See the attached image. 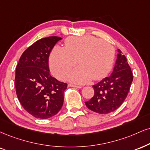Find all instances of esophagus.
I'll list each match as a JSON object with an SVG mask.
<instances>
[{"mask_svg": "<svg viewBox=\"0 0 150 150\" xmlns=\"http://www.w3.org/2000/svg\"><path fill=\"white\" fill-rule=\"evenodd\" d=\"M69 87H74V88H82V86H76V85H73V84H69Z\"/></svg>", "mask_w": 150, "mask_h": 150, "instance_id": "1", "label": "esophagus"}]
</instances>
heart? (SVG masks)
<instances>
[{"label":"heart","instance_id":"b5f03b06","mask_svg":"<svg viewBox=\"0 0 150 150\" xmlns=\"http://www.w3.org/2000/svg\"><path fill=\"white\" fill-rule=\"evenodd\" d=\"M115 59L112 46L105 40L92 35L71 37L64 42V48L55 47L50 55V67L53 74L63 79L67 72L76 64L66 79L75 83L83 84L99 80L108 74Z\"/></svg>","mask_w":150,"mask_h":150}]
</instances>
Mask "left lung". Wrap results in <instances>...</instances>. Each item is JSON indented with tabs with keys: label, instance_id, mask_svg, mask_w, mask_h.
<instances>
[{
	"label": "left lung",
	"instance_id": "8db88e82",
	"mask_svg": "<svg viewBox=\"0 0 150 150\" xmlns=\"http://www.w3.org/2000/svg\"><path fill=\"white\" fill-rule=\"evenodd\" d=\"M117 60L111 75L94 85L95 95L86 101V106L99 114H108L121 106L133 81V73L127 58L118 49Z\"/></svg>",
	"mask_w": 150,
	"mask_h": 150
}]
</instances>
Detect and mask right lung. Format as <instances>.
Segmentation results:
<instances>
[{
  "instance_id": "add662e5",
  "label": "right lung",
  "mask_w": 150,
  "mask_h": 150,
  "mask_svg": "<svg viewBox=\"0 0 150 150\" xmlns=\"http://www.w3.org/2000/svg\"><path fill=\"white\" fill-rule=\"evenodd\" d=\"M62 38H42L21 55L15 73L18 101L26 111L36 118L47 119L56 115L63 105L65 83L49 73V57L55 44Z\"/></svg>"
}]
</instances>
